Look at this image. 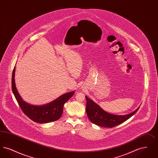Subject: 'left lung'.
I'll list each match as a JSON object with an SVG mask.
<instances>
[{"label": "left lung", "mask_w": 158, "mask_h": 158, "mask_svg": "<svg viewBox=\"0 0 158 158\" xmlns=\"http://www.w3.org/2000/svg\"><path fill=\"white\" fill-rule=\"evenodd\" d=\"M86 111L90 121L99 126L112 128L126 121L133 116L140 108L138 107L135 111L125 115H117L107 113L103 110L98 104L86 96Z\"/></svg>", "instance_id": "obj_1"}]
</instances>
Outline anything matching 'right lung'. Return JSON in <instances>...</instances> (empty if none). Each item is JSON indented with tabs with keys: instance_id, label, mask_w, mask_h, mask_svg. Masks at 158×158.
<instances>
[{
	"instance_id": "1",
	"label": "right lung",
	"mask_w": 158,
	"mask_h": 158,
	"mask_svg": "<svg viewBox=\"0 0 158 158\" xmlns=\"http://www.w3.org/2000/svg\"><path fill=\"white\" fill-rule=\"evenodd\" d=\"M15 67L12 77V89L15 98L23 113L31 120L38 123H46L57 120L63 114V105L71 98L75 92L65 94L46 105L37 106L25 102L16 89L15 82Z\"/></svg>"
}]
</instances>
